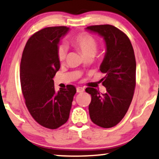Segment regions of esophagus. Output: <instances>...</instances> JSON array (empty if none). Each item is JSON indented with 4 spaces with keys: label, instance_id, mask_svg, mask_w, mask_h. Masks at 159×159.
Listing matches in <instances>:
<instances>
[{
    "label": "esophagus",
    "instance_id": "esophagus-1",
    "mask_svg": "<svg viewBox=\"0 0 159 159\" xmlns=\"http://www.w3.org/2000/svg\"><path fill=\"white\" fill-rule=\"evenodd\" d=\"M84 88H82V87H77V93H82L84 92Z\"/></svg>",
    "mask_w": 159,
    "mask_h": 159
}]
</instances>
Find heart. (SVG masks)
<instances>
[{
    "instance_id": "obj_1",
    "label": "heart",
    "mask_w": 159,
    "mask_h": 159,
    "mask_svg": "<svg viewBox=\"0 0 159 159\" xmlns=\"http://www.w3.org/2000/svg\"><path fill=\"white\" fill-rule=\"evenodd\" d=\"M71 43L81 51L84 57L88 56H94L98 48V45L96 40L90 34L86 33H81L74 37L71 39ZM67 53H68V49L66 45L64 44L58 45L57 48L58 60L61 61H64L66 57Z\"/></svg>"
}]
</instances>
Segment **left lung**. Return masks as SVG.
Returning a JSON list of instances; mask_svg holds the SVG:
<instances>
[{
	"mask_svg": "<svg viewBox=\"0 0 159 159\" xmlns=\"http://www.w3.org/2000/svg\"><path fill=\"white\" fill-rule=\"evenodd\" d=\"M85 29L98 34L106 43V53L100 66L106 93L100 94L93 88L85 91L91 95L89 113L92 121L103 128L116 126L127 112L136 84V61L129 39L118 28L110 25H93Z\"/></svg>",
	"mask_w": 159,
	"mask_h": 159,
	"instance_id": "8db88e82",
	"label": "left lung"
}]
</instances>
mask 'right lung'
Wrapping results in <instances>:
<instances>
[{
	"label": "right lung",
	"instance_id": "right-lung-1",
	"mask_svg": "<svg viewBox=\"0 0 159 159\" xmlns=\"http://www.w3.org/2000/svg\"><path fill=\"white\" fill-rule=\"evenodd\" d=\"M66 27H46L30 37L23 51L20 82L25 104L43 127L57 129L67 121L76 88L71 84L56 92L53 78L60 69L57 48Z\"/></svg>",
	"mask_w": 159,
	"mask_h": 159
}]
</instances>
